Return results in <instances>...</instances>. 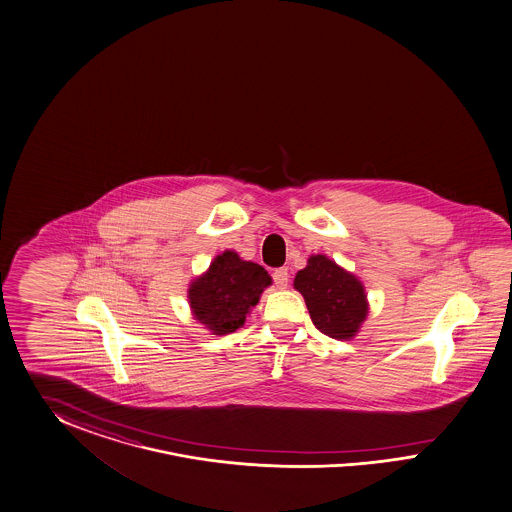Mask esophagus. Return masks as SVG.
Returning <instances> with one entry per match:
<instances>
[{
	"instance_id": "34e87169",
	"label": "esophagus",
	"mask_w": 512,
	"mask_h": 512,
	"mask_svg": "<svg viewBox=\"0 0 512 512\" xmlns=\"http://www.w3.org/2000/svg\"><path fill=\"white\" fill-rule=\"evenodd\" d=\"M274 283H276L278 289H287V285H289V272H287V268H278L274 272Z\"/></svg>"
}]
</instances>
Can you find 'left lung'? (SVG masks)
Masks as SVG:
<instances>
[{
    "mask_svg": "<svg viewBox=\"0 0 512 512\" xmlns=\"http://www.w3.org/2000/svg\"><path fill=\"white\" fill-rule=\"evenodd\" d=\"M296 291L304 296L311 321L334 340H353L366 321L370 302L362 281L323 253L310 255L295 276Z\"/></svg>",
    "mask_w": 512,
    "mask_h": 512,
    "instance_id": "8db88e82",
    "label": "left lung"
}]
</instances>
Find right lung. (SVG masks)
<instances>
[{
  "instance_id": "obj_1",
  "label": "right lung",
  "mask_w": 512,
  "mask_h": 512,
  "mask_svg": "<svg viewBox=\"0 0 512 512\" xmlns=\"http://www.w3.org/2000/svg\"><path fill=\"white\" fill-rule=\"evenodd\" d=\"M270 285L272 278L261 264L244 261L236 251L225 249L189 283L187 300L197 323L216 336H225L244 326L249 311Z\"/></svg>"
}]
</instances>
